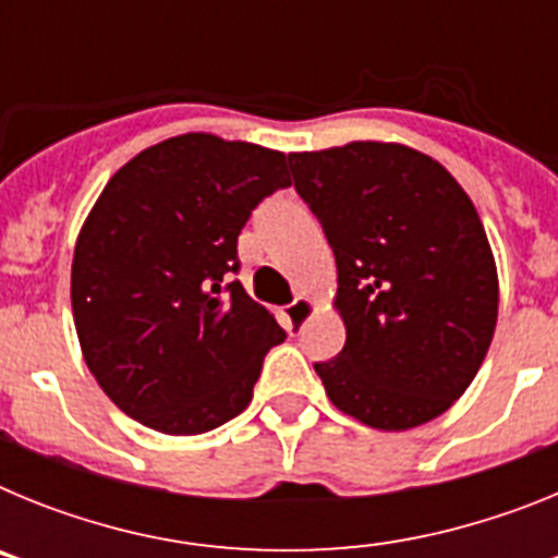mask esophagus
I'll return each instance as SVG.
<instances>
[{
  "label": "esophagus",
  "instance_id": "34e87169",
  "mask_svg": "<svg viewBox=\"0 0 558 558\" xmlns=\"http://www.w3.org/2000/svg\"><path fill=\"white\" fill-rule=\"evenodd\" d=\"M310 313H313V302H310L307 295H299L293 304H288L284 307V318H288L290 332H299L304 327V322L310 318Z\"/></svg>",
  "mask_w": 558,
  "mask_h": 558
}]
</instances>
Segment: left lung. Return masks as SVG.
<instances>
[{"instance_id": "left-lung-1", "label": "left lung", "mask_w": 558, "mask_h": 558, "mask_svg": "<svg viewBox=\"0 0 558 558\" xmlns=\"http://www.w3.org/2000/svg\"><path fill=\"white\" fill-rule=\"evenodd\" d=\"M338 263L347 343L313 363L332 405L379 430L441 416L497 324V270L470 195L425 153L352 142L290 153Z\"/></svg>"}]
</instances>
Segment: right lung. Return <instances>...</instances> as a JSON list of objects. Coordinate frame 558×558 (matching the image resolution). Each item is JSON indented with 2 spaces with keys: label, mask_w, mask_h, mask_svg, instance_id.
<instances>
[{
  "label": "right lung",
  "mask_w": 558,
  "mask_h": 558,
  "mask_svg": "<svg viewBox=\"0 0 558 558\" xmlns=\"http://www.w3.org/2000/svg\"><path fill=\"white\" fill-rule=\"evenodd\" d=\"M290 186L284 153L211 133L142 150L106 184L72 263L83 357L111 402L167 436L243 413L288 335L240 279L236 236Z\"/></svg>",
  "instance_id": "right-lung-1"
}]
</instances>
